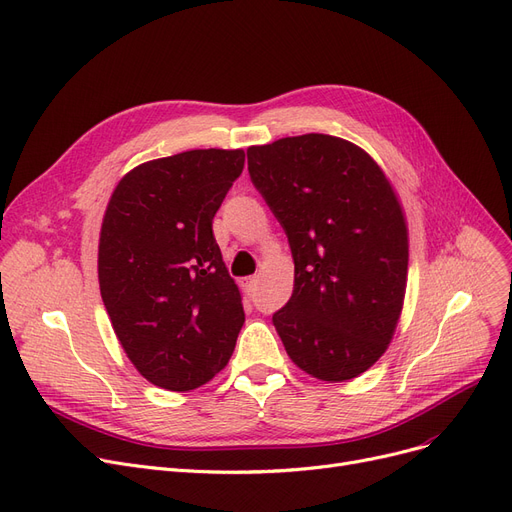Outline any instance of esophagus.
Returning a JSON list of instances; mask_svg holds the SVG:
<instances>
[{
    "instance_id": "obj_1",
    "label": "esophagus",
    "mask_w": 512,
    "mask_h": 512,
    "mask_svg": "<svg viewBox=\"0 0 512 512\" xmlns=\"http://www.w3.org/2000/svg\"><path fill=\"white\" fill-rule=\"evenodd\" d=\"M257 284H259L257 276H249V278H244V282H242L244 291H247V293H255L257 291Z\"/></svg>"
}]
</instances>
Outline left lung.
Here are the masks:
<instances>
[{"label":"left lung","instance_id":"8db88e82","mask_svg":"<svg viewBox=\"0 0 512 512\" xmlns=\"http://www.w3.org/2000/svg\"><path fill=\"white\" fill-rule=\"evenodd\" d=\"M247 157L295 259L293 295L272 316L288 358L320 381L355 379L385 353L402 314V205L368 152L326 133L251 146Z\"/></svg>","mask_w":512,"mask_h":512}]
</instances>
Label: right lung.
Here are the masks:
<instances>
[{
    "instance_id": "obj_1",
    "label": "right lung",
    "mask_w": 512,
    "mask_h": 512,
    "mask_svg": "<svg viewBox=\"0 0 512 512\" xmlns=\"http://www.w3.org/2000/svg\"><path fill=\"white\" fill-rule=\"evenodd\" d=\"M244 150H188L131 169L110 196L98 247L100 295L146 381L190 391L224 368L244 324L213 217Z\"/></svg>"
}]
</instances>
